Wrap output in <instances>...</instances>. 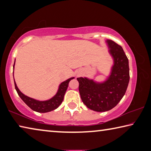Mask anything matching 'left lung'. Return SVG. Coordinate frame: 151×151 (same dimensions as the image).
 I'll return each instance as SVG.
<instances>
[{
	"instance_id": "8db88e82",
	"label": "left lung",
	"mask_w": 151,
	"mask_h": 151,
	"mask_svg": "<svg viewBox=\"0 0 151 151\" xmlns=\"http://www.w3.org/2000/svg\"><path fill=\"white\" fill-rule=\"evenodd\" d=\"M106 42L113 59L106 80L98 83L86 77L77 78L83 103L96 112L108 111L116 106L126 93L130 79L129 60L122 48L111 40H106Z\"/></svg>"
}]
</instances>
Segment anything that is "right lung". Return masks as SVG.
Listing matches in <instances>:
<instances>
[{
	"instance_id": "obj_1",
	"label": "right lung",
	"mask_w": 151,
	"mask_h": 151,
	"mask_svg": "<svg viewBox=\"0 0 151 151\" xmlns=\"http://www.w3.org/2000/svg\"><path fill=\"white\" fill-rule=\"evenodd\" d=\"M14 63L13 65V68L14 67ZM14 76V74H13ZM75 78L74 77H71L70 78L67 79L65 81L63 82L60 83V85L58 86V89L57 91V93H56L55 95L52 97V98L48 99L47 101H38L32 98H30L29 96H27L24 94L22 93L20 91L19 88L17 87V84L14 81V86L15 89L17 92L19 96L20 97V99L24 102V103L27 104L28 106H29L30 109L33 110L34 111L38 112H47L52 111L53 110L57 109L58 106L60 105L63 101L64 96L66 91V89L68 88V83L69 82L72 80V79Z\"/></svg>"
}]
</instances>
